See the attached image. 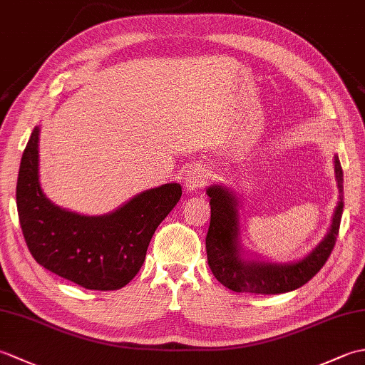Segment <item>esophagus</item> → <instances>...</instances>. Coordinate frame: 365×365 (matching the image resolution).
<instances>
[{
  "instance_id": "obj_1",
  "label": "esophagus",
  "mask_w": 365,
  "mask_h": 365,
  "mask_svg": "<svg viewBox=\"0 0 365 365\" xmlns=\"http://www.w3.org/2000/svg\"><path fill=\"white\" fill-rule=\"evenodd\" d=\"M208 178H210V173L204 165H191L190 169L187 170V175H185V190L187 192H196L199 190H202Z\"/></svg>"
}]
</instances>
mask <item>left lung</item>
<instances>
[{"instance_id":"8db88e82","label":"left lung","mask_w":365,"mask_h":365,"mask_svg":"<svg viewBox=\"0 0 365 365\" xmlns=\"http://www.w3.org/2000/svg\"><path fill=\"white\" fill-rule=\"evenodd\" d=\"M334 170L339 187V202L332 215L328 234L306 257L289 263L246 259L242 243H240L242 240H240L238 197L234 191L221 185L208 187L207 195L210 197L212 220L207 232L205 247L208 267L213 276L230 290L257 294L292 292L311 281L331 255L339 235L340 220H342L344 170L337 155H334Z\"/></svg>"}]
</instances>
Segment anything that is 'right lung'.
I'll use <instances>...</instances> for the list:
<instances>
[{
    "mask_svg": "<svg viewBox=\"0 0 365 365\" xmlns=\"http://www.w3.org/2000/svg\"><path fill=\"white\" fill-rule=\"evenodd\" d=\"M36 127L23 152L17 210L23 237L38 265L88 290H119L141 269L160 222L182 196L178 183L145 190L118 210L88 216L54 205L38 182Z\"/></svg>",
    "mask_w": 365,
    "mask_h": 365,
    "instance_id": "obj_1",
    "label": "right lung"
}]
</instances>
